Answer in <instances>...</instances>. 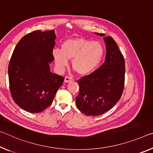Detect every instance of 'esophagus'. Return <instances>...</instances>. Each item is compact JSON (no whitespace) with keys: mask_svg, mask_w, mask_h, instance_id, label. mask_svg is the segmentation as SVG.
Segmentation results:
<instances>
[{"mask_svg":"<svg viewBox=\"0 0 153 153\" xmlns=\"http://www.w3.org/2000/svg\"><path fill=\"white\" fill-rule=\"evenodd\" d=\"M72 80H73V79L71 78V77H68V76H66V77H65V82H71Z\"/></svg>","mask_w":153,"mask_h":153,"instance_id":"esophagus-1","label":"esophagus"}]
</instances>
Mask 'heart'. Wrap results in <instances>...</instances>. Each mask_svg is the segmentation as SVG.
<instances>
[{"label":"heart","mask_w":153,"mask_h":153,"mask_svg":"<svg viewBox=\"0 0 153 153\" xmlns=\"http://www.w3.org/2000/svg\"><path fill=\"white\" fill-rule=\"evenodd\" d=\"M52 56L60 69L67 67L69 60H72L74 71L80 76H87L101 65L105 56V49L100 42L77 37L64 41L60 50H53Z\"/></svg>","instance_id":"1"}]
</instances>
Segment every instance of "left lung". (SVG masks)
<instances>
[{"instance_id":"8db88e82","label":"left lung","mask_w":153,"mask_h":153,"mask_svg":"<svg viewBox=\"0 0 153 153\" xmlns=\"http://www.w3.org/2000/svg\"><path fill=\"white\" fill-rule=\"evenodd\" d=\"M103 39L107 51L105 62L93 73L77 80L79 93L76 104L87 116H99L110 110L119 101L124 89V57L112 37L108 36Z\"/></svg>"}]
</instances>
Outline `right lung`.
<instances>
[{"mask_svg": "<svg viewBox=\"0 0 153 153\" xmlns=\"http://www.w3.org/2000/svg\"><path fill=\"white\" fill-rule=\"evenodd\" d=\"M55 39L54 30L33 31L21 39L11 57L8 74L11 97L28 112H41L49 107L64 81V77L50 71Z\"/></svg>", "mask_w": 153, "mask_h": 153, "instance_id": "obj_1", "label": "right lung"}]
</instances>
